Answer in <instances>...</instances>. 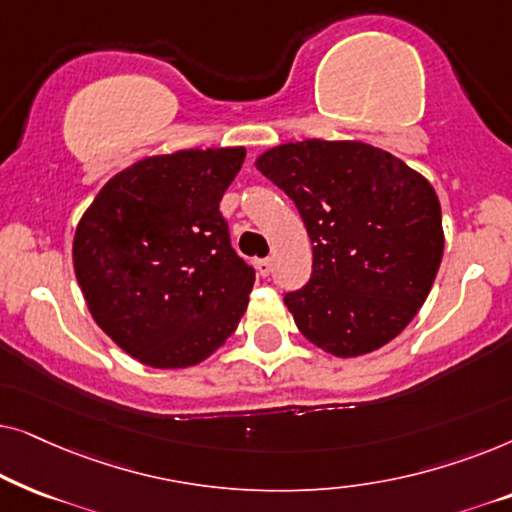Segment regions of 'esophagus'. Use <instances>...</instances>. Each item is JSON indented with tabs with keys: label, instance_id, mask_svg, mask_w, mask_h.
I'll return each instance as SVG.
<instances>
[{
	"label": "esophagus",
	"instance_id": "esophagus-1",
	"mask_svg": "<svg viewBox=\"0 0 512 512\" xmlns=\"http://www.w3.org/2000/svg\"><path fill=\"white\" fill-rule=\"evenodd\" d=\"M256 270H258V275H261V277H268L270 270H272V261H270V258H258V261H256Z\"/></svg>",
	"mask_w": 512,
	"mask_h": 512
}]
</instances>
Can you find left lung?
<instances>
[{
	"instance_id": "1",
	"label": "left lung",
	"mask_w": 512,
	"mask_h": 512,
	"mask_svg": "<svg viewBox=\"0 0 512 512\" xmlns=\"http://www.w3.org/2000/svg\"><path fill=\"white\" fill-rule=\"evenodd\" d=\"M256 167L296 202L312 240V277L284 296L298 331L333 356L394 340L429 296L443 258L433 186L363 142L279 144Z\"/></svg>"
}]
</instances>
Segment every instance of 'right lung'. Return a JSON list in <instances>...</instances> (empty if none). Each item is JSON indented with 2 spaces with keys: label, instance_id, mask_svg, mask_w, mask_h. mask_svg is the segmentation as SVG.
Listing matches in <instances>:
<instances>
[{
  "label": "right lung",
  "instance_id": "right-lung-1",
  "mask_svg": "<svg viewBox=\"0 0 512 512\" xmlns=\"http://www.w3.org/2000/svg\"><path fill=\"white\" fill-rule=\"evenodd\" d=\"M244 146L188 149L125 167L74 235V272L97 326L144 366L188 368L235 333L254 268L219 212Z\"/></svg>",
  "mask_w": 512,
  "mask_h": 512
}]
</instances>
